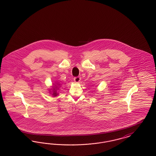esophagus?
I'll list each match as a JSON object with an SVG mask.
<instances>
[{
  "label": "esophagus",
  "mask_w": 156,
  "mask_h": 156,
  "mask_svg": "<svg viewBox=\"0 0 156 156\" xmlns=\"http://www.w3.org/2000/svg\"><path fill=\"white\" fill-rule=\"evenodd\" d=\"M80 80H81V78L80 77V76H76V77H75L74 79V81L75 82H79L80 81Z\"/></svg>",
  "instance_id": "34e87169"
}]
</instances>
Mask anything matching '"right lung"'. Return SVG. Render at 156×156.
Here are the masks:
<instances>
[{
    "instance_id": "add662e5",
    "label": "right lung",
    "mask_w": 156,
    "mask_h": 156,
    "mask_svg": "<svg viewBox=\"0 0 156 156\" xmlns=\"http://www.w3.org/2000/svg\"><path fill=\"white\" fill-rule=\"evenodd\" d=\"M58 84V83H57ZM57 87L56 86V85H55L54 86V87L53 88V89H52V95H53V97H57V95H58V94L57 92Z\"/></svg>"
}]
</instances>
